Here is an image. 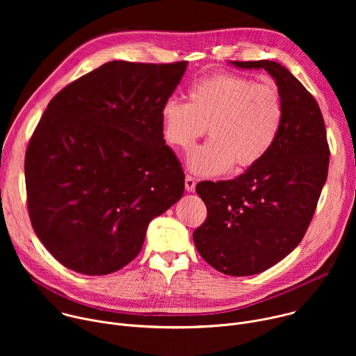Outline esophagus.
I'll use <instances>...</instances> for the list:
<instances>
[{
  "mask_svg": "<svg viewBox=\"0 0 356 356\" xmlns=\"http://www.w3.org/2000/svg\"><path fill=\"white\" fill-rule=\"evenodd\" d=\"M184 186H186V190H187V191H194V188H195V180H194V177L190 176V175H187V176H186V180H184Z\"/></svg>",
  "mask_w": 356,
  "mask_h": 356,
  "instance_id": "34e87169",
  "label": "esophagus"
}]
</instances>
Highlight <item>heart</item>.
I'll return each mask as SVG.
<instances>
[{
    "instance_id": "1",
    "label": "heart",
    "mask_w": 356,
    "mask_h": 356,
    "mask_svg": "<svg viewBox=\"0 0 356 356\" xmlns=\"http://www.w3.org/2000/svg\"><path fill=\"white\" fill-rule=\"evenodd\" d=\"M161 115L163 136L175 147L188 149L207 128L211 138L191 152L187 165L214 176L258 165L280 134L284 108L273 83L221 73L193 84L188 103L166 99Z\"/></svg>"
}]
</instances>
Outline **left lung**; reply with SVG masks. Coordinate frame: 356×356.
<instances>
[{
	"label": "left lung",
	"mask_w": 356,
	"mask_h": 356,
	"mask_svg": "<svg viewBox=\"0 0 356 356\" xmlns=\"http://www.w3.org/2000/svg\"><path fill=\"white\" fill-rule=\"evenodd\" d=\"M265 69L279 87L283 124L269 154L232 180L200 181L207 218L194 245L209 265L229 276L261 273L306 234L328 175L330 146L316 98L284 66L272 60L232 62Z\"/></svg>",
	"instance_id": "8db88e82"
}]
</instances>
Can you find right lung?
I'll return each mask as SVG.
<instances>
[{
	"mask_svg": "<svg viewBox=\"0 0 356 356\" xmlns=\"http://www.w3.org/2000/svg\"><path fill=\"white\" fill-rule=\"evenodd\" d=\"M187 62H108L62 88L28 143L32 228L63 266L90 276L127 266L149 222L183 195L162 106Z\"/></svg>",
	"mask_w": 356,
	"mask_h": 356,
	"instance_id": "1",
	"label": "right lung"
}]
</instances>
